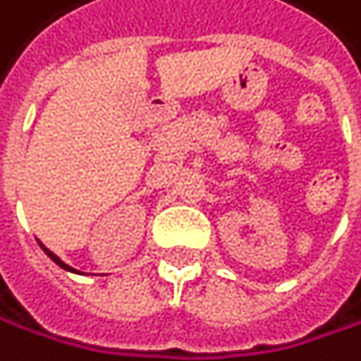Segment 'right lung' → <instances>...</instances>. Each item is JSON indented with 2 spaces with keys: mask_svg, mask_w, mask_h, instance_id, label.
Masks as SVG:
<instances>
[{
  "mask_svg": "<svg viewBox=\"0 0 361 361\" xmlns=\"http://www.w3.org/2000/svg\"><path fill=\"white\" fill-rule=\"evenodd\" d=\"M38 245H40V249H43V251H45V253H47V255H49V257H51V259L56 262V264H58L60 269H64V271H68V273H80V271H75L73 267H68L66 262H62V259H60V257H58V255H56L54 251H49V249H47V247H45L43 243H40V240H38Z\"/></svg>",
  "mask_w": 361,
  "mask_h": 361,
  "instance_id": "1",
  "label": "right lung"
}]
</instances>
